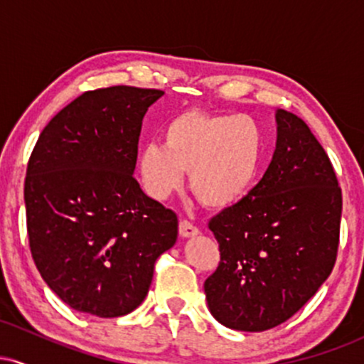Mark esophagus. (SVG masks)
<instances>
[{"label":"esophagus","mask_w":364,"mask_h":364,"mask_svg":"<svg viewBox=\"0 0 364 364\" xmlns=\"http://www.w3.org/2000/svg\"><path fill=\"white\" fill-rule=\"evenodd\" d=\"M198 228L190 223V220H181L179 223V236L181 237H193L198 235Z\"/></svg>","instance_id":"34e87169"}]
</instances>
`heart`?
I'll use <instances>...</instances> for the list:
<instances>
[{
	"mask_svg": "<svg viewBox=\"0 0 364 364\" xmlns=\"http://www.w3.org/2000/svg\"><path fill=\"white\" fill-rule=\"evenodd\" d=\"M265 156V133L248 114L200 109L174 116L162 145L147 144L136 159L140 181L154 200H166L188 173L190 190L203 205H235L253 186Z\"/></svg>",
	"mask_w": 364,
	"mask_h": 364,
	"instance_id": "1",
	"label": "heart"
}]
</instances>
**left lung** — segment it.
Here are the masks:
<instances>
[{
    "instance_id": "1",
    "label": "left lung",
    "mask_w": 364,
    "mask_h": 364,
    "mask_svg": "<svg viewBox=\"0 0 364 364\" xmlns=\"http://www.w3.org/2000/svg\"><path fill=\"white\" fill-rule=\"evenodd\" d=\"M263 178L208 223L219 267L203 284L224 327L263 332L301 310L327 281L339 250L342 191L332 162L301 118L279 109Z\"/></svg>"
}]
</instances>
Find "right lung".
Here are the masks:
<instances>
[{
	"instance_id": "obj_1",
	"label": "right lung",
	"mask_w": 364,
	"mask_h": 364,
	"mask_svg": "<svg viewBox=\"0 0 364 364\" xmlns=\"http://www.w3.org/2000/svg\"><path fill=\"white\" fill-rule=\"evenodd\" d=\"M162 95L128 85L83 92L49 121L28 159L32 258L73 310L112 318L139 308L156 260L176 243V214L133 178L141 119Z\"/></svg>"
}]
</instances>
